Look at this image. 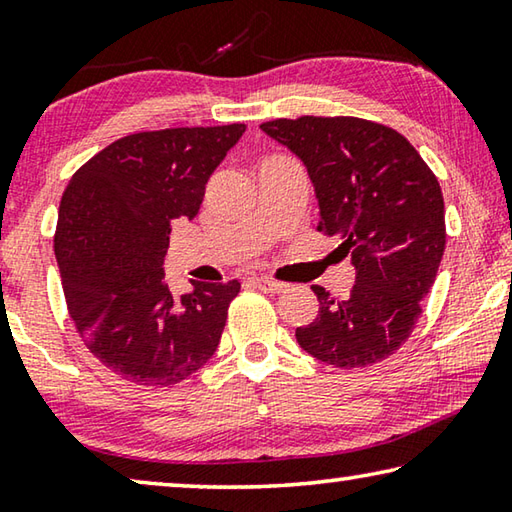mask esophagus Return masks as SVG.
<instances>
[{
    "mask_svg": "<svg viewBox=\"0 0 512 512\" xmlns=\"http://www.w3.org/2000/svg\"><path fill=\"white\" fill-rule=\"evenodd\" d=\"M253 284L257 289H262L264 293H282L284 289H287V284L268 280V277H257V280H253Z\"/></svg>",
    "mask_w": 512,
    "mask_h": 512,
    "instance_id": "1",
    "label": "esophagus"
}]
</instances>
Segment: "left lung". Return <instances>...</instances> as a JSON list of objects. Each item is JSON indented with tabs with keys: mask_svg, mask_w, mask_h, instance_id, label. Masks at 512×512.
<instances>
[{
	"mask_svg": "<svg viewBox=\"0 0 512 512\" xmlns=\"http://www.w3.org/2000/svg\"><path fill=\"white\" fill-rule=\"evenodd\" d=\"M305 164L318 230L341 239L357 271L345 300L314 284L320 309L296 329L300 348L329 366H372L409 339L445 253L436 176L393 128L359 117L275 119L259 126Z\"/></svg>",
	"mask_w": 512,
	"mask_h": 512,
	"instance_id": "1",
	"label": "left lung"
}]
</instances>
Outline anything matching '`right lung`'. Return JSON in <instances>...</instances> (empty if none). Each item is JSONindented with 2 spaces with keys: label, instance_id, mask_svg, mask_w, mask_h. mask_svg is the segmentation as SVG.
<instances>
[{
  "label": "right lung",
  "instance_id": "add662e5",
  "mask_svg": "<svg viewBox=\"0 0 512 512\" xmlns=\"http://www.w3.org/2000/svg\"><path fill=\"white\" fill-rule=\"evenodd\" d=\"M244 131L230 124L121 137L67 183L54 239L67 309L115 375L171 386L219 348L239 282H198L176 298L162 259L171 223L198 214L207 180Z\"/></svg>",
  "mask_w": 512,
  "mask_h": 512
}]
</instances>
